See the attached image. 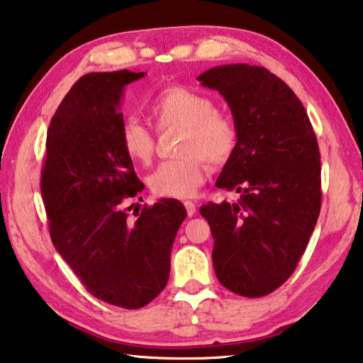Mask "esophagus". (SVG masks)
Returning <instances> with one entry per match:
<instances>
[{"label": "esophagus", "mask_w": 363, "mask_h": 363, "mask_svg": "<svg viewBox=\"0 0 363 363\" xmlns=\"http://www.w3.org/2000/svg\"><path fill=\"white\" fill-rule=\"evenodd\" d=\"M184 206H186V211L189 217H191L196 212V204L194 201H184Z\"/></svg>", "instance_id": "esophagus-1"}]
</instances>
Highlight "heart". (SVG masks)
<instances>
[{"label":"heart","instance_id":"heart-1","mask_svg":"<svg viewBox=\"0 0 363 363\" xmlns=\"http://www.w3.org/2000/svg\"><path fill=\"white\" fill-rule=\"evenodd\" d=\"M159 130L179 127L184 130L179 154L184 157L162 162L149 176L152 194L163 198H189L204 182L205 157L212 167H220L236 147V127L223 113L214 110L209 97L184 86H168L149 106ZM119 141L132 162L147 165L154 155V135L138 121L127 119L121 127Z\"/></svg>","mask_w":363,"mask_h":363}]
</instances>
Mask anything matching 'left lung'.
Segmentation results:
<instances>
[{
  "label": "left lung",
  "mask_w": 363,
  "mask_h": 363,
  "mask_svg": "<svg viewBox=\"0 0 363 363\" xmlns=\"http://www.w3.org/2000/svg\"><path fill=\"white\" fill-rule=\"evenodd\" d=\"M228 104L238 141L216 186L236 203L200 208L218 281L261 297L285 283L308 245L321 209L316 135L294 91L266 67L225 64L198 77Z\"/></svg>",
  "instance_id": "obj_1"
}]
</instances>
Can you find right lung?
Returning a JSON list of instances; mask_svg holds the SVG:
<instances>
[{"instance_id":"obj_1","label":"right lung","mask_w":363,"mask_h":363,"mask_svg":"<svg viewBox=\"0 0 363 363\" xmlns=\"http://www.w3.org/2000/svg\"><path fill=\"white\" fill-rule=\"evenodd\" d=\"M146 72H91L62 99L47 133L40 194L50 238L97 299L141 308L169 277L176 233L187 216L163 198L130 220L124 200L145 189L119 141L127 84Z\"/></svg>"}]
</instances>
